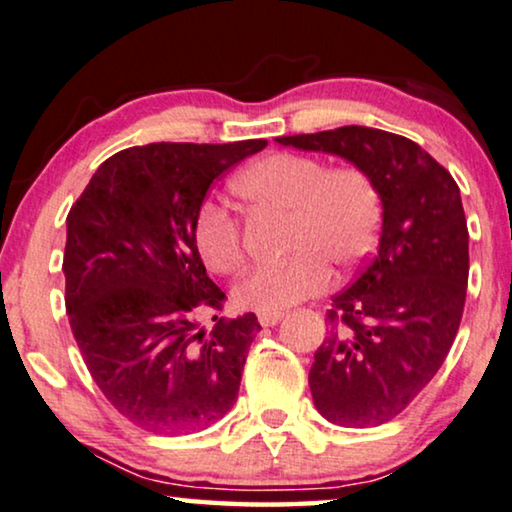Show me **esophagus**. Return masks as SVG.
<instances>
[{
	"label": "esophagus",
	"instance_id": "esophagus-1",
	"mask_svg": "<svg viewBox=\"0 0 512 512\" xmlns=\"http://www.w3.org/2000/svg\"><path fill=\"white\" fill-rule=\"evenodd\" d=\"M280 318H283V313H259V315H257L259 325H262V327H273V325H278Z\"/></svg>",
	"mask_w": 512,
	"mask_h": 512
}]
</instances>
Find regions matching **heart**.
Listing matches in <instances>:
<instances>
[{"mask_svg": "<svg viewBox=\"0 0 512 512\" xmlns=\"http://www.w3.org/2000/svg\"><path fill=\"white\" fill-rule=\"evenodd\" d=\"M234 190L250 206L290 215L287 250L280 264L255 266L234 287L241 308L280 313L325 292L329 264L352 269L376 246L383 197L369 171L357 164L327 167L311 155L273 153L234 178ZM194 243L215 273H234L243 264L241 227L222 206L201 208Z\"/></svg>", "mask_w": 512, "mask_h": 512, "instance_id": "1", "label": "heart"}]
</instances>
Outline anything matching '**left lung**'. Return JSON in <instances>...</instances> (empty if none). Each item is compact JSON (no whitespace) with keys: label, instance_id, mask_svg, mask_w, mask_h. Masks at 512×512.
<instances>
[{"label":"left lung","instance_id":"left-lung-1","mask_svg":"<svg viewBox=\"0 0 512 512\" xmlns=\"http://www.w3.org/2000/svg\"><path fill=\"white\" fill-rule=\"evenodd\" d=\"M369 171L383 197L378 250L334 297L308 373L313 403L341 427H376L420 394L448 357L469 283V229L450 171L406 136L348 125L278 136Z\"/></svg>","mask_w":512,"mask_h":512}]
</instances>
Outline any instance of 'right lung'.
<instances>
[{
	"label": "right lung",
	"mask_w": 512,
	"mask_h": 512,
	"mask_svg": "<svg viewBox=\"0 0 512 512\" xmlns=\"http://www.w3.org/2000/svg\"><path fill=\"white\" fill-rule=\"evenodd\" d=\"M264 139L148 143L120 150L67 215L64 304L92 380L129 422L155 434L201 431L234 406L255 313L213 315L225 292L206 276L194 227L208 187Z\"/></svg>",
	"instance_id": "obj_1"
}]
</instances>
